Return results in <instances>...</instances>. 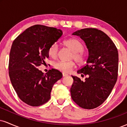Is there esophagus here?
<instances>
[{
  "instance_id": "1",
  "label": "esophagus",
  "mask_w": 127,
  "mask_h": 127,
  "mask_svg": "<svg viewBox=\"0 0 127 127\" xmlns=\"http://www.w3.org/2000/svg\"><path fill=\"white\" fill-rule=\"evenodd\" d=\"M67 76H68L67 73H63V77Z\"/></svg>"
}]
</instances>
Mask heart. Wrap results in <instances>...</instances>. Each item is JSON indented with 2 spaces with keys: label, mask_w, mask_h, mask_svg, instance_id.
<instances>
[{
  "label": "heart",
  "mask_w": 127,
  "mask_h": 127,
  "mask_svg": "<svg viewBox=\"0 0 127 127\" xmlns=\"http://www.w3.org/2000/svg\"><path fill=\"white\" fill-rule=\"evenodd\" d=\"M64 44L73 52L72 58H73L78 63H82L85 60V55L83 52L84 46L82 42H80L78 39H70L65 40ZM58 53H59V45L57 43H53L49 46L48 49L49 56L52 59H55L57 57ZM75 62L73 61L65 62V61L60 60L55 62L54 64V66L56 69L63 72H69L75 67Z\"/></svg>",
  "instance_id": "obj_1"
}]
</instances>
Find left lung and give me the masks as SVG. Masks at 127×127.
I'll return each instance as SVG.
<instances>
[{"mask_svg": "<svg viewBox=\"0 0 127 127\" xmlns=\"http://www.w3.org/2000/svg\"><path fill=\"white\" fill-rule=\"evenodd\" d=\"M72 34L79 36L85 42L88 57L86 64L77 71L81 76H88L85 81L72 76L71 97L82 108L94 109L107 99L117 81L118 49L110 37L98 29H81Z\"/></svg>", "mask_w": 127, "mask_h": 127, "instance_id": "8db88e82", "label": "left lung"}]
</instances>
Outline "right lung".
I'll return each instance as SVG.
<instances>
[{
    "label": "right lung",
    "mask_w": 127,
    "mask_h": 127,
    "mask_svg": "<svg viewBox=\"0 0 127 127\" xmlns=\"http://www.w3.org/2000/svg\"><path fill=\"white\" fill-rule=\"evenodd\" d=\"M63 34L60 29L43 25L27 29L13 42L9 54V75L17 95L23 102L39 106L51 98L62 72L52 68L44 74L38 68L49 57L48 49Z\"/></svg>",
    "instance_id": "add662e5"
}]
</instances>
